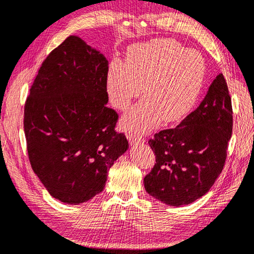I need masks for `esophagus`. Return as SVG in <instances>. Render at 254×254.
I'll use <instances>...</instances> for the list:
<instances>
[{"label": "esophagus", "mask_w": 254, "mask_h": 254, "mask_svg": "<svg viewBox=\"0 0 254 254\" xmlns=\"http://www.w3.org/2000/svg\"><path fill=\"white\" fill-rule=\"evenodd\" d=\"M127 137L128 140V143H130L131 145H137V144L144 143V138H142L140 136H136V135H133V134H127Z\"/></svg>", "instance_id": "obj_1"}]
</instances>
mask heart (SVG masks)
Returning <instances> with one entry per match:
<instances>
[{
	"instance_id": "heart-1",
	"label": "heart",
	"mask_w": 254,
	"mask_h": 254,
	"mask_svg": "<svg viewBox=\"0 0 254 254\" xmlns=\"http://www.w3.org/2000/svg\"><path fill=\"white\" fill-rule=\"evenodd\" d=\"M206 79L201 55L174 41L157 39L135 45L127 54V64L113 61L109 66L107 89L110 101L126 110L133 99L138 101L124 114L121 124L137 135L150 132L163 120H182L191 111Z\"/></svg>"
}]
</instances>
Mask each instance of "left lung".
<instances>
[{
    "label": "left lung",
    "instance_id": "obj_1",
    "mask_svg": "<svg viewBox=\"0 0 254 254\" xmlns=\"http://www.w3.org/2000/svg\"><path fill=\"white\" fill-rule=\"evenodd\" d=\"M231 133V98L219 73L195 111L148 142L156 155L155 166L144 178L148 195L174 207L206 195L225 165Z\"/></svg>",
    "mask_w": 254,
    "mask_h": 254
}]
</instances>
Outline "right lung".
I'll use <instances>...</instances> for the list:
<instances>
[{"instance_id": "add662e5", "label": "right lung", "mask_w": 254, "mask_h": 254, "mask_svg": "<svg viewBox=\"0 0 254 254\" xmlns=\"http://www.w3.org/2000/svg\"><path fill=\"white\" fill-rule=\"evenodd\" d=\"M108 61L78 36L48 55L25 103L29 162L51 196L68 205L100 193L108 172L127 151L107 107Z\"/></svg>"}]
</instances>
